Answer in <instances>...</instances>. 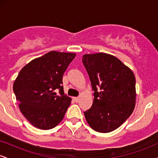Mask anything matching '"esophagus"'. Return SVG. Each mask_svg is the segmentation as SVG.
<instances>
[{"label": "esophagus", "mask_w": 158, "mask_h": 158, "mask_svg": "<svg viewBox=\"0 0 158 158\" xmlns=\"http://www.w3.org/2000/svg\"><path fill=\"white\" fill-rule=\"evenodd\" d=\"M73 99L74 101H75L76 102H79V97H73Z\"/></svg>", "instance_id": "obj_1"}]
</instances>
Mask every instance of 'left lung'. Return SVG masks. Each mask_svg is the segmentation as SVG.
Listing matches in <instances>:
<instances>
[{
    "mask_svg": "<svg viewBox=\"0 0 158 158\" xmlns=\"http://www.w3.org/2000/svg\"><path fill=\"white\" fill-rule=\"evenodd\" d=\"M82 63L94 91L92 106L84 112L86 121L96 131H114L135 109L134 73L117 57L104 52L85 54Z\"/></svg>",
    "mask_w": 158,
    "mask_h": 158,
    "instance_id": "1",
    "label": "left lung"
}]
</instances>
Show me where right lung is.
I'll use <instances>...</instances> for the list:
<instances>
[{
    "label": "right lung",
    "instance_id": "add662e5",
    "mask_svg": "<svg viewBox=\"0 0 158 158\" xmlns=\"http://www.w3.org/2000/svg\"><path fill=\"white\" fill-rule=\"evenodd\" d=\"M75 56L71 52L50 51L32 60L19 72L14 93L20 110L33 126L51 129L64 118L71 99L64 94L62 77Z\"/></svg>",
    "mask_w": 158,
    "mask_h": 158
}]
</instances>
